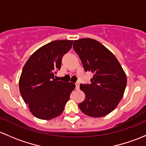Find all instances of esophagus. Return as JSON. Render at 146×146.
I'll return each mask as SVG.
<instances>
[{
    "label": "esophagus",
    "mask_w": 146,
    "mask_h": 146,
    "mask_svg": "<svg viewBox=\"0 0 146 146\" xmlns=\"http://www.w3.org/2000/svg\"><path fill=\"white\" fill-rule=\"evenodd\" d=\"M79 84H79V82H77V83H76V84H75V85H76V89H79Z\"/></svg>",
    "instance_id": "esophagus-1"
}]
</instances>
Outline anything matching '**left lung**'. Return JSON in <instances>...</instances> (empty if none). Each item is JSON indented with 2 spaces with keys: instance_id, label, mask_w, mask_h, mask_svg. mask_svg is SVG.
Listing matches in <instances>:
<instances>
[{
  "instance_id": "1",
  "label": "left lung",
  "mask_w": 146,
  "mask_h": 146,
  "mask_svg": "<svg viewBox=\"0 0 146 146\" xmlns=\"http://www.w3.org/2000/svg\"><path fill=\"white\" fill-rule=\"evenodd\" d=\"M73 48L86 72H91L90 84H80L85 99L79 104L83 113L101 117L114 110L122 98L127 76L116 57L98 40L81 38L74 40Z\"/></svg>"
}]
</instances>
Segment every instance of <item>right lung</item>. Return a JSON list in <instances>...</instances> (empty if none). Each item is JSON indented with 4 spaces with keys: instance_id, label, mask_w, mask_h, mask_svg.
<instances>
[{
    "instance_id": "obj_1",
    "label": "right lung",
    "mask_w": 146,
    "mask_h": 146,
    "mask_svg": "<svg viewBox=\"0 0 146 146\" xmlns=\"http://www.w3.org/2000/svg\"><path fill=\"white\" fill-rule=\"evenodd\" d=\"M73 40L50 42L36 50L25 63L19 78L21 96L36 117L48 120L62 114L75 84L57 81L62 58L71 49Z\"/></svg>"
}]
</instances>
